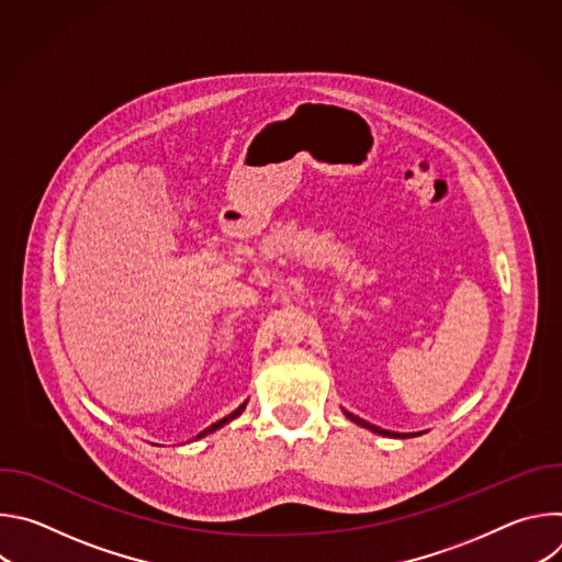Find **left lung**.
Here are the masks:
<instances>
[{
    "label": "left lung",
    "instance_id": "1",
    "mask_svg": "<svg viewBox=\"0 0 562 562\" xmlns=\"http://www.w3.org/2000/svg\"><path fill=\"white\" fill-rule=\"evenodd\" d=\"M347 414V412H345ZM347 418L349 420H353L356 425H360V427H367V429H371V431H375V434H382V436H391V438H409L412 434H395V431H384V429H380V427H373V425H369L367 420H362V418H358V416H353V414H347ZM414 436H420V434H414Z\"/></svg>",
    "mask_w": 562,
    "mask_h": 562
}]
</instances>
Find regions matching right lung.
<instances>
[{
    "instance_id": "add662e5",
    "label": "right lung",
    "mask_w": 562,
    "mask_h": 562,
    "mask_svg": "<svg viewBox=\"0 0 562 562\" xmlns=\"http://www.w3.org/2000/svg\"><path fill=\"white\" fill-rule=\"evenodd\" d=\"M243 409H245V405H239V407H237V409H235V412H233V414H228V416H226V418H222V420H217V423H215V425H211V427H209V429H204V431H202V434H200V436H198V438H202V436H206V434H211V431H215V429H220V427H222V425H226V423H228V420H233V418H235V416H239V414H243Z\"/></svg>"
}]
</instances>
